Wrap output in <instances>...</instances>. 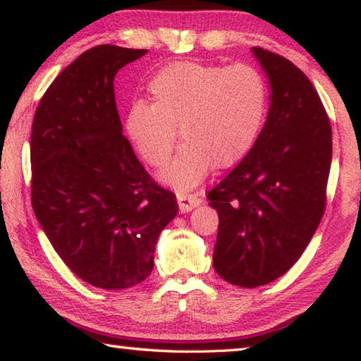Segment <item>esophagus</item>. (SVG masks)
<instances>
[{
  "label": "esophagus",
  "instance_id": "1",
  "mask_svg": "<svg viewBox=\"0 0 361 361\" xmlns=\"http://www.w3.org/2000/svg\"><path fill=\"white\" fill-rule=\"evenodd\" d=\"M177 203H179L180 212H190L203 203V200L195 193H177Z\"/></svg>",
  "mask_w": 361,
  "mask_h": 361
}]
</instances>
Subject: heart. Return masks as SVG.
I'll use <instances>...</instances> for the list:
<instances>
[{
  "mask_svg": "<svg viewBox=\"0 0 361 361\" xmlns=\"http://www.w3.org/2000/svg\"><path fill=\"white\" fill-rule=\"evenodd\" d=\"M152 104L133 102L125 131L153 168L164 166L177 142L184 145L161 179L176 190L197 187L209 171L241 161L262 131L269 92L264 76L250 65L174 62L149 82Z\"/></svg>",
  "mask_w": 361,
  "mask_h": 361,
  "instance_id": "obj_1",
  "label": "heart"
}]
</instances>
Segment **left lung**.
<instances>
[{
  "label": "left lung",
  "instance_id": "1",
  "mask_svg": "<svg viewBox=\"0 0 361 361\" xmlns=\"http://www.w3.org/2000/svg\"><path fill=\"white\" fill-rule=\"evenodd\" d=\"M269 78L265 125L250 153L208 193L219 227L212 262L230 285L257 288L298 262L320 224L331 168V126L310 80L252 47Z\"/></svg>",
  "mask_w": 361,
  "mask_h": 361
}]
</instances>
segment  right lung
<instances>
[{"instance_id": "obj_1", "label": "right lung", "mask_w": 361, "mask_h": 361, "mask_svg": "<svg viewBox=\"0 0 361 361\" xmlns=\"http://www.w3.org/2000/svg\"><path fill=\"white\" fill-rule=\"evenodd\" d=\"M145 54L87 49L52 81L33 118L35 216L67 267L102 289L150 275L158 236L179 211L134 155L115 104L118 70Z\"/></svg>"}]
</instances>
